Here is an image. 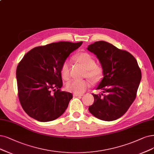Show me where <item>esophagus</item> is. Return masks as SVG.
I'll list each match as a JSON object with an SVG mask.
<instances>
[{
	"label": "esophagus",
	"mask_w": 154,
	"mask_h": 154,
	"mask_svg": "<svg viewBox=\"0 0 154 154\" xmlns=\"http://www.w3.org/2000/svg\"><path fill=\"white\" fill-rule=\"evenodd\" d=\"M83 94H76V93H74L73 94V96H75V97H79V96H82Z\"/></svg>",
	"instance_id": "1"
}]
</instances>
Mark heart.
<instances>
[{"label": "heart", "instance_id": "heart-1", "mask_svg": "<svg viewBox=\"0 0 154 154\" xmlns=\"http://www.w3.org/2000/svg\"><path fill=\"white\" fill-rule=\"evenodd\" d=\"M75 60L87 70V76L93 81H97L100 79L102 74L101 68L96 66V60L93 57L87 53H82L75 56ZM60 73L61 77L65 81H68L70 78V64L65 61L62 64ZM90 83L86 80H72L66 85V89L68 91L76 94H81L86 91L89 87Z\"/></svg>", "mask_w": 154, "mask_h": 154}]
</instances>
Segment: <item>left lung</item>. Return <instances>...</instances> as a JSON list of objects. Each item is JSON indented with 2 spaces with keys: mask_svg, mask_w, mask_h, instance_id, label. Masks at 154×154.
Returning a JSON list of instances; mask_svg holds the SVG:
<instances>
[{
  "mask_svg": "<svg viewBox=\"0 0 154 154\" xmlns=\"http://www.w3.org/2000/svg\"><path fill=\"white\" fill-rule=\"evenodd\" d=\"M88 50L99 60L103 77L96 89L106 94H93L94 103L89 111L96 118L115 121L122 116L136 98L141 72L134 57L105 41L95 42Z\"/></svg>",
  "mask_w": 154,
  "mask_h": 154,
  "instance_id": "obj_1",
  "label": "left lung"
}]
</instances>
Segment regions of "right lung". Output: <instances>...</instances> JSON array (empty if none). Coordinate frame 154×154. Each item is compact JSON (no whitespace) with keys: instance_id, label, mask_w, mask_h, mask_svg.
<instances>
[{"instance_id":"right-lung-1","label":"right lung","mask_w":154,"mask_h":154,"mask_svg":"<svg viewBox=\"0 0 154 154\" xmlns=\"http://www.w3.org/2000/svg\"><path fill=\"white\" fill-rule=\"evenodd\" d=\"M82 44L59 42L36 47L19 63L16 69L19 100L30 117L49 122L65 112L73 95L60 91L63 86L60 69L68 56Z\"/></svg>"}]
</instances>
